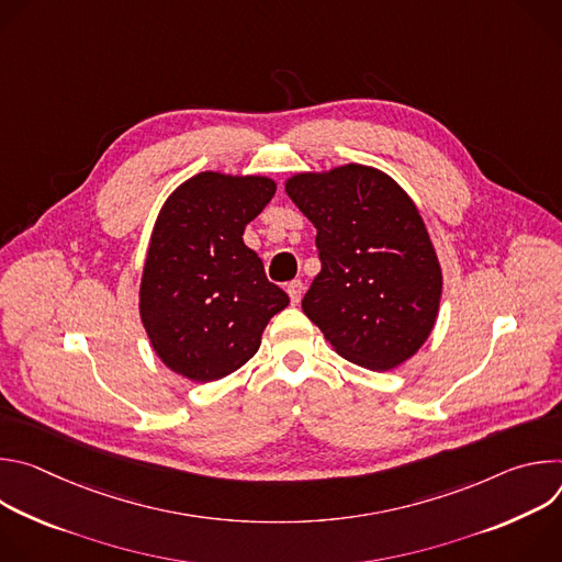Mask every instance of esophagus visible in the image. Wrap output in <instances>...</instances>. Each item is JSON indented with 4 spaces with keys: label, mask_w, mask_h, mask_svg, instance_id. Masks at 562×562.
Returning a JSON list of instances; mask_svg holds the SVG:
<instances>
[{
    "label": "esophagus",
    "mask_w": 562,
    "mask_h": 562,
    "mask_svg": "<svg viewBox=\"0 0 562 562\" xmlns=\"http://www.w3.org/2000/svg\"><path fill=\"white\" fill-rule=\"evenodd\" d=\"M302 291H304V284L300 280H293L286 284V293L291 297V304H297L300 297H302Z\"/></svg>",
    "instance_id": "1"
}]
</instances>
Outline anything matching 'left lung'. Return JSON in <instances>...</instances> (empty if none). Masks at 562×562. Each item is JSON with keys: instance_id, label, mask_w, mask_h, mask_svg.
Masks as SVG:
<instances>
[{"instance_id": "1", "label": "left lung", "mask_w": 562, "mask_h": 562, "mask_svg": "<svg viewBox=\"0 0 562 562\" xmlns=\"http://www.w3.org/2000/svg\"><path fill=\"white\" fill-rule=\"evenodd\" d=\"M284 191L317 228L323 262L304 315L338 356L364 369L414 358L436 327L442 269L409 193L356 162L295 173Z\"/></svg>"}]
</instances>
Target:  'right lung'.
<instances>
[{
    "instance_id": "1",
    "label": "right lung",
    "mask_w": 562,
    "mask_h": 562,
    "mask_svg": "<svg viewBox=\"0 0 562 562\" xmlns=\"http://www.w3.org/2000/svg\"><path fill=\"white\" fill-rule=\"evenodd\" d=\"M267 176L202 171L162 204L139 280V317L157 358L193 382H213L260 349L289 295L245 245L247 224L276 195Z\"/></svg>"
}]
</instances>
